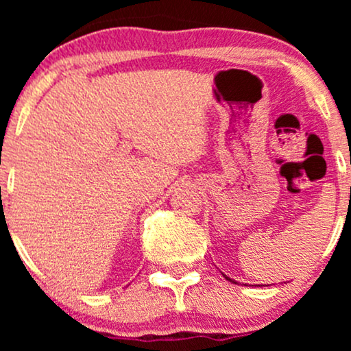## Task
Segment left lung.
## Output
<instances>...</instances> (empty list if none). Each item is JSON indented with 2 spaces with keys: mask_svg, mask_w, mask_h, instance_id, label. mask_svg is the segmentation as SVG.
Wrapping results in <instances>:
<instances>
[{
  "mask_svg": "<svg viewBox=\"0 0 351 351\" xmlns=\"http://www.w3.org/2000/svg\"><path fill=\"white\" fill-rule=\"evenodd\" d=\"M222 275H223V273H222ZM225 276V280H228L230 282H233V285H238V282L237 281H234V280H232V278H228L227 275H223ZM244 286H247V285H244Z\"/></svg>",
  "mask_w": 351,
  "mask_h": 351,
  "instance_id": "1",
  "label": "left lung"
}]
</instances>
